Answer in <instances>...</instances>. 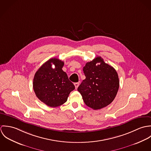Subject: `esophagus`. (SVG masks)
<instances>
[{
	"label": "esophagus",
	"mask_w": 151,
	"mask_h": 151,
	"mask_svg": "<svg viewBox=\"0 0 151 151\" xmlns=\"http://www.w3.org/2000/svg\"><path fill=\"white\" fill-rule=\"evenodd\" d=\"M74 86L76 87V89H77L79 86V83H74Z\"/></svg>",
	"instance_id": "obj_1"
}]
</instances>
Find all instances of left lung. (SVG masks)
Instances as JSON below:
<instances>
[{"label": "left lung", "instance_id": "8db88e82", "mask_svg": "<svg viewBox=\"0 0 151 151\" xmlns=\"http://www.w3.org/2000/svg\"><path fill=\"white\" fill-rule=\"evenodd\" d=\"M99 63V65H96ZM86 79L78 91L86 106L94 110L110 104L119 88V79L116 70L106 63L101 56L87 62L83 68Z\"/></svg>", "mask_w": 151, "mask_h": 151}]
</instances>
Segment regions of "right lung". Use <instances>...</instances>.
<instances>
[{
    "mask_svg": "<svg viewBox=\"0 0 151 151\" xmlns=\"http://www.w3.org/2000/svg\"><path fill=\"white\" fill-rule=\"evenodd\" d=\"M55 65L53 68L52 65ZM64 62L57 58L46 62L36 72L33 88L37 98L50 107L59 106L67 101L70 93L75 89L62 68Z\"/></svg>",
    "mask_w": 151,
    "mask_h": 151,
    "instance_id": "right-lung-1",
    "label": "right lung"
}]
</instances>
